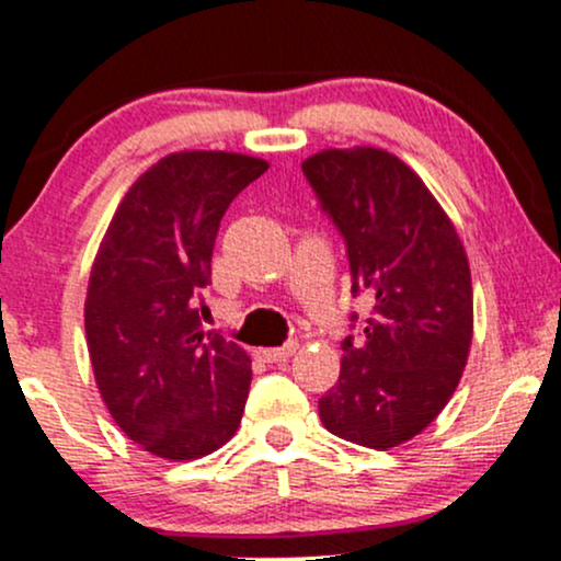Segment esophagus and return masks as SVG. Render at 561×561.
Listing matches in <instances>:
<instances>
[{
    "label": "esophagus",
    "instance_id": "esophagus-1",
    "mask_svg": "<svg viewBox=\"0 0 561 561\" xmlns=\"http://www.w3.org/2000/svg\"><path fill=\"white\" fill-rule=\"evenodd\" d=\"M295 351H298V343L290 341L279 348H257V356H261L263 362H287Z\"/></svg>",
    "mask_w": 561,
    "mask_h": 561
}]
</instances>
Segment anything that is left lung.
Here are the masks:
<instances>
[{"label": "left lung", "mask_w": 561, "mask_h": 561, "mask_svg": "<svg viewBox=\"0 0 561 561\" xmlns=\"http://www.w3.org/2000/svg\"><path fill=\"white\" fill-rule=\"evenodd\" d=\"M304 172L346 239L351 293L375 298L319 417L341 439L391 450L458 389L473 335L469 257L421 175L386 149H322Z\"/></svg>", "instance_id": "obj_1"}]
</instances>
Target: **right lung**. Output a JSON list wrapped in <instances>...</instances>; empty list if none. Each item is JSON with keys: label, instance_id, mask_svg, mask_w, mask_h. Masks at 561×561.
<instances>
[{"label": "right lung", "instance_id": "add662e5", "mask_svg": "<svg viewBox=\"0 0 561 561\" xmlns=\"http://www.w3.org/2000/svg\"><path fill=\"white\" fill-rule=\"evenodd\" d=\"M268 170L237 151H178L151 164L116 207L84 300L98 391L146 453L196 460L242 423L250 356L199 328L213 248L233 196Z\"/></svg>", "mask_w": 561, "mask_h": 561}]
</instances>
